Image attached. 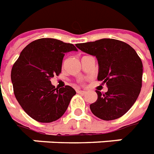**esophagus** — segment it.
Segmentation results:
<instances>
[{
    "instance_id": "esophagus-1",
    "label": "esophagus",
    "mask_w": 154,
    "mask_h": 154,
    "mask_svg": "<svg viewBox=\"0 0 154 154\" xmlns=\"http://www.w3.org/2000/svg\"><path fill=\"white\" fill-rule=\"evenodd\" d=\"M76 92H78V93H79V94H85V93H86L85 91H82V90H77Z\"/></svg>"
}]
</instances>
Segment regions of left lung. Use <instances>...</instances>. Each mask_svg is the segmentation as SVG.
Wrapping results in <instances>:
<instances>
[{"label": "left lung", "instance_id": "8db88e82", "mask_svg": "<svg viewBox=\"0 0 154 154\" xmlns=\"http://www.w3.org/2000/svg\"><path fill=\"white\" fill-rule=\"evenodd\" d=\"M76 46L96 56L99 64L97 79L103 80L108 87L104 94L96 91L97 100L90 105L92 114L106 121L124 115L136 102L142 87L143 65L135 49L114 39H101Z\"/></svg>", "mask_w": 154, "mask_h": 154}]
</instances>
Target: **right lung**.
I'll use <instances>...</instances> for the list:
<instances>
[{
	"label": "right lung",
	"mask_w": 154,
	"mask_h": 154,
	"mask_svg": "<svg viewBox=\"0 0 154 154\" xmlns=\"http://www.w3.org/2000/svg\"><path fill=\"white\" fill-rule=\"evenodd\" d=\"M77 51L72 44L52 38L30 43L11 70L14 93L24 111L40 122H52L64 114L76 94L70 86L58 89L50 79L62 72L65 53Z\"/></svg>",
	"instance_id": "1"
}]
</instances>
